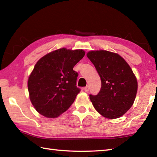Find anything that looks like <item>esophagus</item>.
I'll return each instance as SVG.
<instances>
[{"label": "esophagus", "mask_w": 157, "mask_h": 157, "mask_svg": "<svg viewBox=\"0 0 157 157\" xmlns=\"http://www.w3.org/2000/svg\"><path fill=\"white\" fill-rule=\"evenodd\" d=\"M84 91H86V92H88V91H89V86H85L84 88Z\"/></svg>", "instance_id": "1"}]
</instances>
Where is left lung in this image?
Returning <instances> with one entry per match:
<instances>
[{
	"label": "left lung",
	"mask_w": 157,
	"mask_h": 157,
	"mask_svg": "<svg viewBox=\"0 0 157 157\" xmlns=\"http://www.w3.org/2000/svg\"><path fill=\"white\" fill-rule=\"evenodd\" d=\"M86 56L95 66L102 83L98 95H89L94 108L107 118L124 115L131 108L137 93V80L132 68L120 55L107 50L90 51Z\"/></svg>",
	"instance_id": "8db88e82"
}]
</instances>
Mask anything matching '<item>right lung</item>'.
<instances>
[{
  "label": "right lung",
  "mask_w": 157,
  "mask_h": 157,
  "mask_svg": "<svg viewBox=\"0 0 157 157\" xmlns=\"http://www.w3.org/2000/svg\"><path fill=\"white\" fill-rule=\"evenodd\" d=\"M83 50L64 48L41 57L29 76L28 88L32 104L47 118H56L73 104L80 89L76 86L78 73L73 70L84 57Z\"/></svg>",
  "instance_id": "right-lung-1"
}]
</instances>
